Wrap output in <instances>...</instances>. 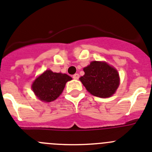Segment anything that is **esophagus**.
Returning a JSON list of instances; mask_svg holds the SVG:
<instances>
[{
    "mask_svg": "<svg viewBox=\"0 0 152 152\" xmlns=\"http://www.w3.org/2000/svg\"><path fill=\"white\" fill-rule=\"evenodd\" d=\"M72 78H73L74 80H78V79L80 78V75L78 74V73H76V74L73 75V76H72Z\"/></svg>",
    "mask_w": 152,
    "mask_h": 152,
    "instance_id": "34e87169",
    "label": "esophagus"
}]
</instances>
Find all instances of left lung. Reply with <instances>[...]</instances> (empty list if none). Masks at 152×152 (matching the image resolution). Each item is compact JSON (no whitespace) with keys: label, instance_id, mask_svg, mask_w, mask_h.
<instances>
[{"label":"left lung","instance_id":"1","mask_svg":"<svg viewBox=\"0 0 152 152\" xmlns=\"http://www.w3.org/2000/svg\"><path fill=\"white\" fill-rule=\"evenodd\" d=\"M83 70L85 75L80 80L87 91L93 96L107 98L113 96L118 87V72L106 63L93 61Z\"/></svg>","mask_w":152,"mask_h":152}]
</instances>
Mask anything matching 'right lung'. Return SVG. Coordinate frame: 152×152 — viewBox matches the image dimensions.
I'll return each mask as SVG.
<instances>
[{
    "label": "right lung",
    "mask_w": 152,
    "mask_h": 152,
    "mask_svg": "<svg viewBox=\"0 0 152 152\" xmlns=\"http://www.w3.org/2000/svg\"><path fill=\"white\" fill-rule=\"evenodd\" d=\"M71 80L66 74L47 70L35 80L32 89L39 99L50 102L60 96L66 82Z\"/></svg>",
    "instance_id": "1"
}]
</instances>
